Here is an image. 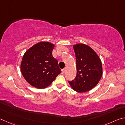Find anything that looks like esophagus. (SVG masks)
<instances>
[{
  "instance_id": "esophagus-1",
  "label": "esophagus",
  "mask_w": 125,
  "mask_h": 125,
  "mask_svg": "<svg viewBox=\"0 0 125 125\" xmlns=\"http://www.w3.org/2000/svg\"><path fill=\"white\" fill-rule=\"evenodd\" d=\"M61 71H62V74L64 73H65V68L61 70Z\"/></svg>"
}]
</instances>
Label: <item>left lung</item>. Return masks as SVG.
<instances>
[{"label": "left lung", "instance_id": "8db88e82", "mask_svg": "<svg viewBox=\"0 0 125 125\" xmlns=\"http://www.w3.org/2000/svg\"><path fill=\"white\" fill-rule=\"evenodd\" d=\"M76 55L77 75L75 79L69 81L71 88L83 93L93 88L103 75L102 63L99 56L92 48L84 44L73 46Z\"/></svg>", "mask_w": 125, "mask_h": 125}]
</instances>
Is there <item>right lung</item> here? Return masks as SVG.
<instances>
[{
	"label": "right lung",
	"instance_id": "obj_1",
	"mask_svg": "<svg viewBox=\"0 0 125 125\" xmlns=\"http://www.w3.org/2000/svg\"><path fill=\"white\" fill-rule=\"evenodd\" d=\"M54 45L41 42L28 49L24 54L21 71L28 83L35 88L48 87L61 73L58 62L52 55Z\"/></svg>",
	"mask_w": 125,
	"mask_h": 125
}]
</instances>
